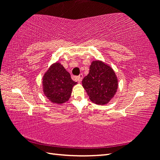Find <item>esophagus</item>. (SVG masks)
<instances>
[{
    "label": "esophagus",
    "mask_w": 160,
    "mask_h": 160,
    "mask_svg": "<svg viewBox=\"0 0 160 160\" xmlns=\"http://www.w3.org/2000/svg\"><path fill=\"white\" fill-rule=\"evenodd\" d=\"M83 74L81 73L79 76L75 77V79H76L77 81H78V82H79V83H81V81H82V79H83Z\"/></svg>",
    "instance_id": "esophagus-1"
}]
</instances>
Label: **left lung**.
Listing matches in <instances>:
<instances>
[{
  "label": "left lung",
  "mask_w": 160,
  "mask_h": 160,
  "mask_svg": "<svg viewBox=\"0 0 160 160\" xmlns=\"http://www.w3.org/2000/svg\"><path fill=\"white\" fill-rule=\"evenodd\" d=\"M82 84L92 102L105 105L113 98L118 81L111 67L101 61H95L91 62L89 74Z\"/></svg>",
  "instance_id": "left-lung-1"
}]
</instances>
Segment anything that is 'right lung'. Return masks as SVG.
<instances>
[{
  "instance_id": "right-lung-1",
  "label": "right lung",
  "mask_w": 160,
  "mask_h": 160,
  "mask_svg": "<svg viewBox=\"0 0 160 160\" xmlns=\"http://www.w3.org/2000/svg\"><path fill=\"white\" fill-rule=\"evenodd\" d=\"M77 83L59 62L52 65L42 79L43 91L46 97L52 103L58 104L69 100L72 87Z\"/></svg>"
}]
</instances>
